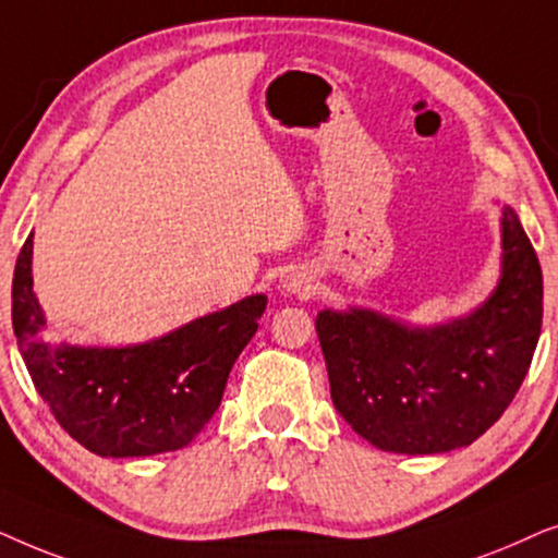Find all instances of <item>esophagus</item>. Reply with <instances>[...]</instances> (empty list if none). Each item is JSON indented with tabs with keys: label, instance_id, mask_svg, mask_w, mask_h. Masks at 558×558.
<instances>
[{
	"label": "esophagus",
	"instance_id": "34e87169",
	"mask_svg": "<svg viewBox=\"0 0 558 558\" xmlns=\"http://www.w3.org/2000/svg\"><path fill=\"white\" fill-rule=\"evenodd\" d=\"M281 287H284L287 294L310 296V294H315L317 281H315V277H312L310 269H304V266H296V269L287 274L284 281H281Z\"/></svg>",
	"mask_w": 558,
	"mask_h": 558
}]
</instances>
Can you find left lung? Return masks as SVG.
I'll return each mask as SVG.
<instances>
[{"mask_svg":"<svg viewBox=\"0 0 558 558\" xmlns=\"http://www.w3.org/2000/svg\"><path fill=\"white\" fill-rule=\"evenodd\" d=\"M500 248L490 296L441 325L368 307L317 315L335 409L373 447L396 454L468 447L513 401L541 335L544 279L510 205L500 208Z\"/></svg>","mask_w":558,"mask_h":558,"instance_id":"left-lung-1","label":"left lung"}]
</instances>
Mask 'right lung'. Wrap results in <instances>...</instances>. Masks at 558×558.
Masks as SVG:
<instances>
[{"label":"right lung","mask_w":558,"mask_h":558,"mask_svg":"<svg viewBox=\"0 0 558 558\" xmlns=\"http://www.w3.org/2000/svg\"><path fill=\"white\" fill-rule=\"evenodd\" d=\"M264 310L266 294H251L136 345H52L33 292V233L14 266L12 325L29 378L58 424L98 457L187 447L218 411Z\"/></svg>","instance_id":"add662e5"}]
</instances>
